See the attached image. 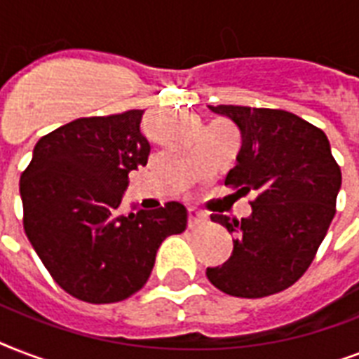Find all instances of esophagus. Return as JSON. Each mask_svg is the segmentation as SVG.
Returning <instances> with one entry per match:
<instances>
[{
  "label": "esophagus",
  "mask_w": 359,
  "mask_h": 359,
  "mask_svg": "<svg viewBox=\"0 0 359 359\" xmlns=\"http://www.w3.org/2000/svg\"><path fill=\"white\" fill-rule=\"evenodd\" d=\"M207 219V216L203 212H199L197 208H188V227H197V225H201L203 222Z\"/></svg>",
  "instance_id": "esophagus-1"
}]
</instances>
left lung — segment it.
Wrapping results in <instances>:
<instances>
[{"instance_id":"obj_1","label":"left lung","mask_w":359,"mask_h":359,"mask_svg":"<svg viewBox=\"0 0 359 359\" xmlns=\"http://www.w3.org/2000/svg\"><path fill=\"white\" fill-rule=\"evenodd\" d=\"M236 124L242 147L225 186L257 191L248 218L212 214L227 227L233 255L207 268L208 281L238 298L289 289L304 276L335 214L341 169L323 130L283 109L208 106Z\"/></svg>"}]
</instances>
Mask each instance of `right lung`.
<instances>
[{
    "instance_id": "add662e5",
    "label": "right lung",
    "mask_w": 359,
    "mask_h": 359,
    "mask_svg": "<svg viewBox=\"0 0 359 359\" xmlns=\"http://www.w3.org/2000/svg\"><path fill=\"white\" fill-rule=\"evenodd\" d=\"M143 109L83 117L36 141L20 177L24 229L55 283L89 304L128 298L147 283L156 251L186 229L184 205L119 212L128 173L149 160Z\"/></svg>"
}]
</instances>
